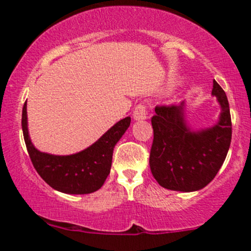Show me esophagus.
<instances>
[{
  "instance_id": "obj_1",
  "label": "esophagus",
  "mask_w": 251,
  "mask_h": 251,
  "mask_svg": "<svg viewBox=\"0 0 251 251\" xmlns=\"http://www.w3.org/2000/svg\"><path fill=\"white\" fill-rule=\"evenodd\" d=\"M148 118V109H146L145 103H139L135 106L133 111V119L134 120H145Z\"/></svg>"
}]
</instances>
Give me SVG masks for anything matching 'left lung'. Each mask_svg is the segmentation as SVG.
<instances>
[{"label":"left lung","instance_id":"obj_1","mask_svg":"<svg viewBox=\"0 0 251 251\" xmlns=\"http://www.w3.org/2000/svg\"><path fill=\"white\" fill-rule=\"evenodd\" d=\"M211 94L221 106L215 125L194 129L185 116L186 105L155 107L152 117L153 143L150 153L151 172L163 188L192 192L205 188L215 178L231 143V117L226 92L214 80Z\"/></svg>","mask_w":251,"mask_h":251}]
</instances>
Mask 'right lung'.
Masks as SVG:
<instances>
[{
	"label": "right lung",
	"mask_w": 251,
	"mask_h": 251,
	"mask_svg": "<svg viewBox=\"0 0 251 251\" xmlns=\"http://www.w3.org/2000/svg\"><path fill=\"white\" fill-rule=\"evenodd\" d=\"M129 124L131 118H124L87 149L73 154L56 155L39 151L33 145L28 131L27 101L22 109V131L34 168L48 185L68 195L92 194L101 188L111 171L114 146Z\"/></svg>",
	"instance_id": "1"
}]
</instances>
